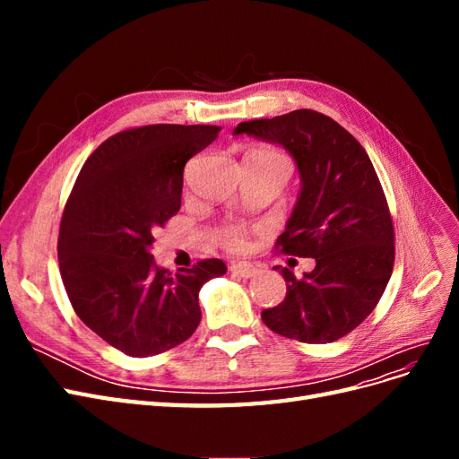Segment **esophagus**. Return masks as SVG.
Listing matches in <instances>:
<instances>
[{
	"mask_svg": "<svg viewBox=\"0 0 459 459\" xmlns=\"http://www.w3.org/2000/svg\"><path fill=\"white\" fill-rule=\"evenodd\" d=\"M230 272L235 273V275L243 277V280H248V277L256 275L258 270H256V266H253V264H248V262H238V264H231Z\"/></svg>",
	"mask_w": 459,
	"mask_h": 459,
	"instance_id": "1",
	"label": "esophagus"
}]
</instances>
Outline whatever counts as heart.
<instances>
[{"mask_svg": "<svg viewBox=\"0 0 459 459\" xmlns=\"http://www.w3.org/2000/svg\"><path fill=\"white\" fill-rule=\"evenodd\" d=\"M247 157H255L268 162H287L283 155H280V152L272 149H256L253 152H248ZM220 243L221 247H226L228 251H243L247 247V230L238 224H228L220 230Z\"/></svg>", "mask_w": 459, "mask_h": 459, "instance_id": "b5f03b06", "label": "heart"}]
</instances>
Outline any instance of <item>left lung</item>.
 Segmentation results:
<instances>
[{"label":"left lung","instance_id":"left-lung-1","mask_svg":"<svg viewBox=\"0 0 459 459\" xmlns=\"http://www.w3.org/2000/svg\"><path fill=\"white\" fill-rule=\"evenodd\" d=\"M233 134L280 143L293 155L302 187L275 248L316 260L302 277L273 268L285 277L287 295L262 310V322L300 342L344 337L377 307L394 266L393 218L366 149L310 108L241 122Z\"/></svg>","mask_w":459,"mask_h":459}]
</instances>
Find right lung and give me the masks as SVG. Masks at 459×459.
Instances as JSON below:
<instances>
[{
  "instance_id": "1",
  "label": "right lung",
  "mask_w": 459,
  "mask_h": 459,
  "mask_svg": "<svg viewBox=\"0 0 459 459\" xmlns=\"http://www.w3.org/2000/svg\"><path fill=\"white\" fill-rule=\"evenodd\" d=\"M206 124H151L110 135L82 166L59 228V270L74 312L132 358L187 341L201 322L199 290L226 273L218 258L174 273L151 255L182 204L184 166L218 137Z\"/></svg>"
}]
</instances>
